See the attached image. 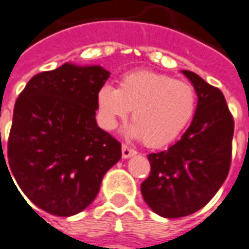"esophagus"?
Segmentation results:
<instances>
[{
    "instance_id": "34e87169",
    "label": "esophagus",
    "mask_w": 249,
    "mask_h": 249,
    "mask_svg": "<svg viewBox=\"0 0 249 249\" xmlns=\"http://www.w3.org/2000/svg\"><path fill=\"white\" fill-rule=\"evenodd\" d=\"M121 153H123V158H130V157H133V155L137 154V151L134 149H132V147H129V146L126 145H123V147H121Z\"/></svg>"
}]
</instances>
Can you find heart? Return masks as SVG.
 I'll list each match as a JSON object with an SVG mask.
<instances>
[{
    "mask_svg": "<svg viewBox=\"0 0 249 249\" xmlns=\"http://www.w3.org/2000/svg\"><path fill=\"white\" fill-rule=\"evenodd\" d=\"M196 104L191 83L147 70L125 74L119 89L104 85L98 92L102 126L111 130L133 109L130 134L149 147L175 141L195 116Z\"/></svg>",
    "mask_w": 249,
    "mask_h": 249,
    "instance_id": "1",
    "label": "heart"
}]
</instances>
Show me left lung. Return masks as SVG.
<instances>
[{
	"label": "left lung",
	"instance_id": "1",
	"mask_svg": "<svg viewBox=\"0 0 249 249\" xmlns=\"http://www.w3.org/2000/svg\"><path fill=\"white\" fill-rule=\"evenodd\" d=\"M198 96L192 124L168 150L147 155L143 200L164 218L187 217L218 192L231 166L234 117L222 91L196 73L183 71Z\"/></svg>",
	"mask_w": 249,
	"mask_h": 249
}]
</instances>
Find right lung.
Listing matches in <instances>:
<instances>
[{"mask_svg":"<svg viewBox=\"0 0 249 249\" xmlns=\"http://www.w3.org/2000/svg\"><path fill=\"white\" fill-rule=\"evenodd\" d=\"M108 78L102 66L64 64L34 75L15 102L9 167L28 200L47 213L82 212L120 160L121 143L95 120L98 92Z\"/></svg>","mask_w":249,"mask_h":249,"instance_id":"1","label":"right lung"}]
</instances>
